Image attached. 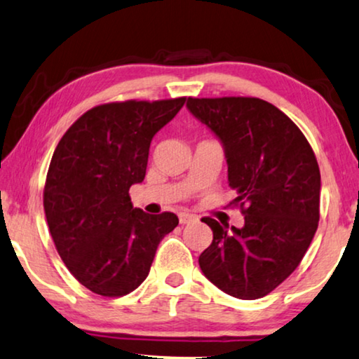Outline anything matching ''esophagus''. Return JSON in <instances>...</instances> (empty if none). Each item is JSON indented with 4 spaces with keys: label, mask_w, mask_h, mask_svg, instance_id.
<instances>
[{
    "label": "esophagus",
    "mask_w": 359,
    "mask_h": 359,
    "mask_svg": "<svg viewBox=\"0 0 359 359\" xmlns=\"http://www.w3.org/2000/svg\"><path fill=\"white\" fill-rule=\"evenodd\" d=\"M192 222H197V217L189 214V212H181L180 214V223L181 225H186V223H192Z\"/></svg>",
    "instance_id": "esophagus-1"
}]
</instances>
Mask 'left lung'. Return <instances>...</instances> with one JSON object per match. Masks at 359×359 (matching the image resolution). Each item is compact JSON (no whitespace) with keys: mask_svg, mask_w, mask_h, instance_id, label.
<instances>
[{"mask_svg":"<svg viewBox=\"0 0 359 359\" xmlns=\"http://www.w3.org/2000/svg\"><path fill=\"white\" fill-rule=\"evenodd\" d=\"M188 110L222 142L244 225L214 231L202 273L226 294L257 299L292 275L319 223L320 173L308 139L283 111L254 97L188 98Z\"/></svg>","mask_w":359,"mask_h":359,"instance_id":"8db88e82","label":"left lung"}]
</instances>
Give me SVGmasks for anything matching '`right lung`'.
Listing matches in <instances>:
<instances>
[{
    "mask_svg": "<svg viewBox=\"0 0 359 359\" xmlns=\"http://www.w3.org/2000/svg\"><path fill=\"white\" fill-rule=\"evenodd\" d=\"M184 102L98 105L56 145L43 191L46 222L66 267L93 293L116 298L136 290L158 243L178 225L171 212L134 209L129 188L144 181L152 137Z\"/></svg>",
    "mask_w": 359,
    "mask_h": 359,
    "instance_id": "obj_1",
    "label": "right lung"
}]
</instances>
